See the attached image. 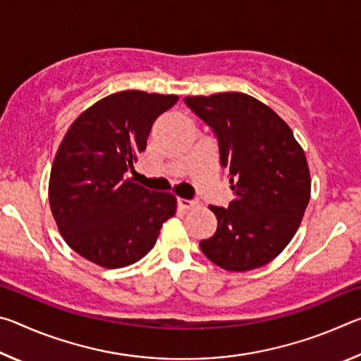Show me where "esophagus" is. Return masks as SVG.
Returning <instances> with one entry per match:
<instances>
[{"instance_id": "1", "label": "esophagus", "mask_w": 361, "mask_h": 361, "mask_svg": "<svg viewBox=\"0 0 361 361\" xmlns=\"http://www.w3.org/2000/svg\"><path fill=\"white\" fill-rule=\"evenodd\" d=\"M176 202H178V207H180V209H183V210H189V209H192V207L197 205V202H194V200L180 199V197H178V200H176Z\"/></svg>"}]
</instances>
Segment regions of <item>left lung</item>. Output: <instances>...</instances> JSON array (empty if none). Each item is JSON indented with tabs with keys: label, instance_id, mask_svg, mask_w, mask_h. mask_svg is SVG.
<instances>
[{
	"label": "left lung",
	"instance_id": "obj_1",
	"mask_svg": "<svg viewBox=\"0 0 361 361\" xmlns=\"http://www.w3.org/2000/svg\"><path fill=\"white\" fill-rule=\"evenodd\" d=\"M185 103L215 133L235 194L228 209L210 205L218 228L200 250L226 271L264 266L288 245L309 204L304 151L286 122L247 94L186 97Z\"/></svg>",
	"mask_w": 361,
	"mask_h": 361
}]
</instances>
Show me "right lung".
Returning a JSON list of instances; mask_svg holds the SVG:
<instances>
[{"label":"right lung","instance_id":"right-lung-1","mask_svg":"<svg viewBox=\"0 0 361 361\" xmlns=\"http://www.w3.org/2000/svg\"><path fill=\"white\" fill-rule=\"evenodd\" d=\"M176 95L124 90L79 116L62 140L49 180V202L65 242L102 267L133 264L154 247L175 215L170 192L126 178L146 148L154 121Z\"/></svg>","mask_w":361,"mask_h":361}]
</instances>
